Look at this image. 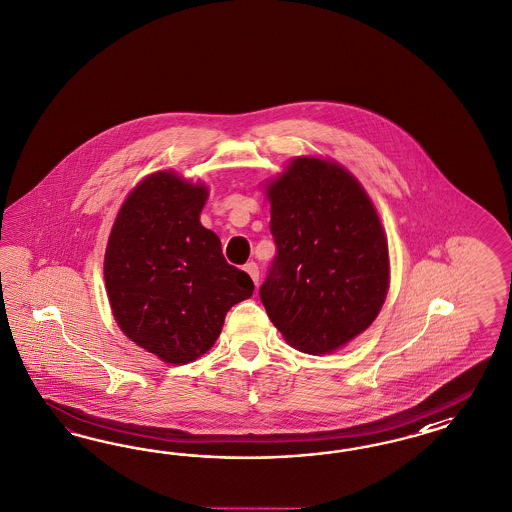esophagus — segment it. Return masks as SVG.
Segmentation results:
<instances>
[{"label": "esophagus", "mask_w": 512, "mask_h": 512, "mask_svg": "<svg viewBox=\"0 0 512 512\" xmlns=\"http://www.w3.org/2000/svg\"><path fill=\"white\" fill-rule=\"evenodd\" d=\"M245 271L250 275V279L254 281V284H258V281H260V269H258V265L254 264V262H248V264L245 265Z\"/></svg>", "instance_id": "obj_1"}]
</instances>
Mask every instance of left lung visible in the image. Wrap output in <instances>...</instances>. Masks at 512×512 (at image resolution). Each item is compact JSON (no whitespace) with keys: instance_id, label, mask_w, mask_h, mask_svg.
Listing matches in <instances>:
<instances>
[{"instance_id":"obj_1","label":"left lung","mask_w":512,"mask_h":512,"mask_svg":"<svg viewBox=\"0 0 512 512\" xmlns=\"http://www.w3.org/2000/svg\"><path fill=\"white\" fill-rule=\"evenodd\" d=\"M277 256L260 299L288 345L330 354L367 330L390 286L388 241L343 165L299 156L267 184Z\"/></svg>"}]
</instances>
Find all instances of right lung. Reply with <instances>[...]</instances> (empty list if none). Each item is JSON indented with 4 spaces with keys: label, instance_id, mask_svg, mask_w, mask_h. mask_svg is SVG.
<instances>
[{
    "label": "right lung",
    "instance_id": "obj_1",
    "mask_svg": "<svg viewBox=\"0 0 512 512\" xmlns=\"http://www.w3.org/2000/svg\"><path fill=\"white\" fill-rule=\"evenodd\" d=\"M209 190L158 171L116 215L105 250V286L118 328L167 363L194 362L215 345L231 307L254 292L226 262L199 215Z\"/></svg>",
    "mask_w": 512,
    "mask_h": 512
}]
</instances>
